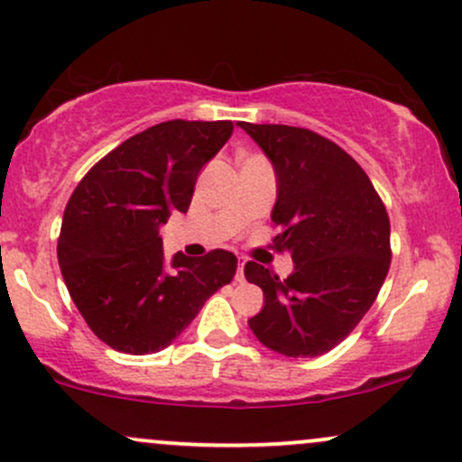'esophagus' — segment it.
<instances>
[{
  "mask_svg": "<svg viewBox=\"0 0 462 462\" xmlns=\"http://www.w3.org/2000/svg\"><path fill=\"white\" fill-rule=\"evenodd\" d=\"M243 269H245V258H238V269L235 275V282H238V284L245 282V273H243Z\"/></svg>",
  "mask_w": 462,
  "mask_h": 462,
  "instance_id": "34e87169",
  "label": "esophagus"
}]
</instances>
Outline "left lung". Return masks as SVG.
Masks as SVG:
<instances>
[{
    "instance_id": "left-lung-1",
    "label": "left lung",
    "mask_w": 462,
    "mask_h": 462,
    "mask_svg": "<svg viewBox=\"0 0 462 462\" xmlns=\"http://www.w3.org/2000/svg\"><path fill=\"white\" fill-rule=\"evenodd\" d=\"M275 169L278 199L272 221L278 252H291L286 280L263 264H245L264 306L249 328L264 347L291 358L330 352L380 293L391 264V224L363 167L346 150L306 128L247 124Z\"/></svg>"
}]
</instances>
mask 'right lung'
Returning a JSON list of instances; mask_svg holds the SVG:
<instances>
[{"mask_svg": "<svg viewBox=\"0 0 462 462\" xmlns=\"http://www.w3.org/2000/svg\"><path fill=\"white\" fill-rule=\"evenodd\" d=\"M232 121L173 119L130 136L93 164L69 198L58 263L79 315L106 346L153 354L230 284L236 256L176 254L167 267L161 226L187 213L206 162L230 139Z\"/></svg>", "mask_w": 462, "mask_h": 462, "instance_id": "obj_1", "label": "right lung"}]
</instances>
